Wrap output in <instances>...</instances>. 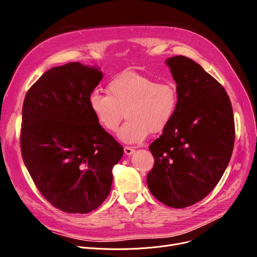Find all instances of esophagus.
Returning a JSON list of instances; mask_svg holds the SVG:
<instances>
[{
	"label": "esophagus",
	"instance_id": "1",
	"mask_svg": "<svg viewBox=\"0 0 257 257\" xmlns=\"http://www.w3.org/2000/svg\"><path fill=\"white\" fill-rule=\"evenodd\" d=\"M124 152H125L126 155H132L134 152H136V150H134L132 147H125L124 148Z\"/></svg>",
	"mask_w": 257,
	"mask_h": 257
}]
</instances>
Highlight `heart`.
Masks as SVG:
<instances>
[{
	"label": "heart",
	"mask_w": 257,
	"mask_h": 257,
	"mask_svg": "<svg viewBox=\"0 0 257 257\" xmlns=\"http://www.w3.org/2000/svg\"><path fill=\"white\" fill-rule=\"evenodd\" d=\"M178 93L172 85L137 72L126 71L107 84V93L92 91L88 107L98 123L115 132L124 118L118 139L126 144L143 142L149 132L163 131L174 117Z\"/></svg>",
	"instance_id": "heart-1"
}]
</instances>
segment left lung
Segmentation results:
<instances>
[{
    "instance_id": "8db88e82",
    "label": "left lung",
    "mask_w": 257,
    "mask_h": 257,
    "mask_svg": "<svg viewBox=\"0 0 257 257\" xmlns=\"http://www.w3.org/2000/svg\"><path fill=\"white\" fill-rule=\"evenodd\" d=\"M166 63L178 106L149 147L154 167L147 184L164 204L184 208L204 199L223 176L234 145L233 111L226 90L200 64L181 55Z\"/></svg>"
}]
</instances>
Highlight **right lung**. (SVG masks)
<instances>
[{"mask_svg": "<svg viewBox=\"0 0 257 257\" xmlns=\"http://www.w3.org/2000/svg\"><path fill=\"white\" fill-rule=\"evenodd\" d=\"M103 78L98 66L52 67L27 92L21 149L38 191L58 209L87 213L110 193L121 147L98 123L88 97Z\"/></svg>", "mask_w": 257, "mask_h": 257, "instance_id": "right-lung-1", "label": "right lung"}]
</instances>
